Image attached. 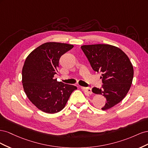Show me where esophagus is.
<instances>
[{
    "instance_id": "34e87169",
    "label": "esophagus",
    "mask_w": 148,
    "mask_h": 148,
    "mask_svg": "<svg viewBox=\"0 0 148 148\" xmlns=\"http://www.w3.org/2000/svg\"><path fill=\"white\" fill-rule=\"evenodd\" d=\"M82 89V90L88 95H91L92 94V90H91V88H84V87H82L81 88Z\"/></svg>"
}]
</instances>
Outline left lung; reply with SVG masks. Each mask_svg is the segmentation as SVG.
I'll return each instance as SVG.
<instances>
[{"instance_id":"1","label":"left lung","mask_w":148,"mask_h":148,"mask_svg":"<svg viewBox=\"0 0 148 148\" xmlns=\"http://www.w3.org/2000/svg\"><path fill=\"white\" fill-rule=\"evenodd\" d=\"M94 71L101 73V88H93L95 94L106 98L105 110L117 104L131 87L133 67L128 56L120 49L109 44L84 45L81 47Z\"/></svg>"}]
</instances>
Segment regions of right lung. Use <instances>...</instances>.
<instances>
[{
	"mask_svg": "<svg viewBox=\"0 0 148 148\" xmlns=\"http://www.w3.org/2000/svg\"><path fill=\"white\" fill-rule=\"evenodd\" d=\"M73 47L60 42H46L35 49L26 59L22 69V83L29 101L44 112L55 114L63 109L73 85L57 82L60 58Z\"/></svg>",
	"mask_w": 148,
	"mask_h": 148,
	"instance_id": "add662e5",
	"label": "right lung"
}]
</instances>
